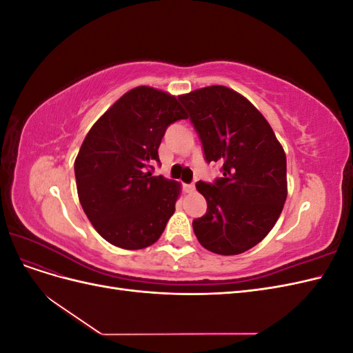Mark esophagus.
I'll use <instances>...</instances> for the list:
<instances>
[{
	"mask_svg": "<svg viewBox=\"0 0 353 353\" xmlns=\"http://www.w3.org/2000/svg\"><path fill=\"white\" fill-rule=\"evenodd\" d=\"M184 188H185V191H187V193H193V191L196 190L194 184H185V185H184Z\"/></svg>",
	"mask_w": 353,
	"mask_h": 353,
	"instance_id": "1",
	"label": "esophagus"
}]
</instances>
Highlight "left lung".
<instances>
[{"label": "left lung", "instance_id": "obj_1", "mask_svg": "<svg viewBox=\"0 0 353 353\" xmlns=\"http://www.w3.org/2000/svg\"><path fill=\"white\" fill-rule=\"evenodd\" d=\"M208 163H222V176L196 184L208 210L193 221L203 248L240 254L275 225L287 197V162L281 144L261 112L222 85L181 95Z\"/></svg>", "mask_w": 353, "mask_h": 353}]
</instances>
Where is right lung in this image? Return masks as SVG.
<instances>
[{"label": "right lung", "mask_w": 353, "mask_h": 353, "mask_svg": "<svg viewBox=\"0 0 353 353\" xmlns=\"http://www.w3.org/2000/svg\"><path fill=\"white\" fill-rule=\"evenodd\" d=\"M187 116L179 99L150 87L123 94L85 137L77 160L78 196L100 236L126 250L159 240L174 215L175 181L153 176L170 123Z\"/></svg>", "instance_id": "obj_1"}]
</instances>
